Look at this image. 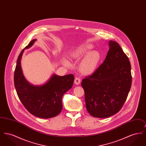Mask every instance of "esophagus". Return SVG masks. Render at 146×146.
Instances as JSON below:
<instances>
[{
    "label": "esophagus",
    "instance_id": "obj_1",
    "mask_svg": "<svg viewBox=\"0 0 146 146\" xmlns=\"http://www.w3.org/2000/svg\"><path fill=\"white\" fill-rule=\"evenodd\" d=\"M74 83L76 84V85H78V84L80 83V77L77 76L76 78V79L74 80Z\"/></svg>",
    "mask_w": 146,
    "mask_h": 146
}]
</instances>
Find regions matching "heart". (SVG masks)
Returning a JSON list of instances; mask_svg holds the SVG:
<instances>
[{
  "label": "heart",
  "mask_w": 146,
  "mask_h": 146,
  "mask_svg": "<svg viewBox=\"0 0 146 146\" xmlns=\"http://www.w3.org/2000/svg\"><path fill=\"white\" fill-rule=\"evenodd\" d=\"M93 46L90 44H86L76 50L73 54L72 56L74 58H85L81 64V69L85 73H92L97 67L100 61V55L96 51H90Z\"/></svg>",
  "instance_id": "1"
}]
</instances>
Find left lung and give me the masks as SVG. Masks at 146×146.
<instances>
[{
  "label": "left lung",
  "mask_w": 146,
  "mask_h": 146,
  "mask_svg": "<svg viewBox=\"0 0 146 146\" xmlns=\"http://www.w3.org/2000/svg\"><path fill=\"white\" fill-rule=\"evenodd\" d=\"M106 59L93 74L83 79L86 107L94 117H110L125 103L132 83L128 57L117 42H109Z\"/></svg>",
  "instance_id": "8db88e82"
}]
</instances>
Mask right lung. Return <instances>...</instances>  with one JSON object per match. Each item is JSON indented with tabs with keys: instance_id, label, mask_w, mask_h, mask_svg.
<instances>
[{
	"instance_id": "1",
	"label": "right lung",
	"mask_w": 146,
	"mask_h": 146,
	"mask_svg": "<svg viewBox=\"0 0 146 146\" xmlns=\"http://www.w3.org/2000/svg\"><path fill=\"white\" fill-rule=\"evenodd\" d=\"M35 40L30 42L18 57L14 73L15 87L22 104L31 114L39 118H52L62 111L63 95L72 87L74 76L72 74L62 76L54 74L43 85L29 83L22 73L21 59L25 49L31 47Z\"/></svg>"
}]
</instances>
